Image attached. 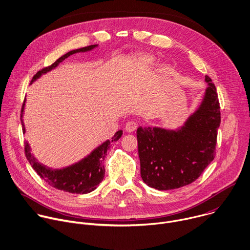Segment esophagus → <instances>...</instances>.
I'll return each mask as SVG.
<instances>
[{"instance_id":"1","label":"esophagus","mask_w":250,"mask_h":250,"mask_svg":"<svg viewBox=\"0 0 250 250\" xmlns=\"http://www.w3.org/2000/svg\"><path fill=\"white\" fill-rule=\"evenodd\" d=\"M138 127V123L135 121H128L125 126V130L127 132H134Z\"/></svg>"}]
</instances>
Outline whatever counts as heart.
<instances>
[{
    "label": "heart",
    "instance_id": "1",
    "mask_svg": "<svg viewBox=\"0 0 250 250\" xmlns=\"http://www.w3.org/2000/svg\"><path fill=\"white\" fill-rule=\"evenodd\" d=\"M154 62V59L153 57L151 56H148V55H143V56H140L139 58H137L136 60V62L139 66L141 67H148L150 66Z\"/></svg>",
    "mask_w": 250,
    "mask_h": 250
}]
</instances>
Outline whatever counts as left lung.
Instances as JSON below:
<instances>
[{
	"label": "left lung",
	"mask_w": 250,
	"mask_h": 250,
	"mask_svg": "<svg viewBox=\"0 0 250 250\" xmlns=\"http://www.w3.org/2000/svg\"><path fill=\"white\" fill-rule=\"evenodd\" d=\"M207 88L200 105L176 130L139 127L141 177L158 190L178 188L194 182L214 159L221 123L215 85L205 76Z\"/></svg>",
	"instance_id": "obj_1"
}]
</instances>
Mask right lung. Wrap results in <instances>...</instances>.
Here are the masks:
<instances>
[{"label": "right lung", "mask_w": 250, "mask_h": 250, "mask_svg": "<svg viewBox=\"0 0 250 250\" xmlns=\"http://www.w3.org/2000/svg\"><path fill=\"white\" fill-rule=\"evenodd\" d=\"M98 45H91L85 48L77 49L70 51L61 57L56 62H54L51 66H48L46 68H43L42 70L38 71L36 75L31 80V84L36 81L38 78H40L43 74H46L47 72L51 71L52 69L56 68L62 62H63L65 59L70 57L73 54L76 53H86L90 52L93 49L97 48ZM25 101L22 104L21 109V124H22V131L23 134L25 133V127L23 123V111L25 106ZM122 130L117 131L114 136L111 138V140H106L102 145H100L98 147H96L90 154H88L86 157L81 159L80 161L61 168V169H53L50 167H47L46 165L40 163L35 156L31 153V147L29 144L25 143V155L29 163L31 164L32 168L37 172V174L45 181L47 184H49L51 187L56 188L58 189L71 192V193H80L85 194L89 193L97 188V187L102 183L104 177V166L103 165V161L104 160L106 156L107 149L109 147V145L112 142L118 141L122 136Z\"/></svg>", "instance_id": "add662e5"}]
</instances>
